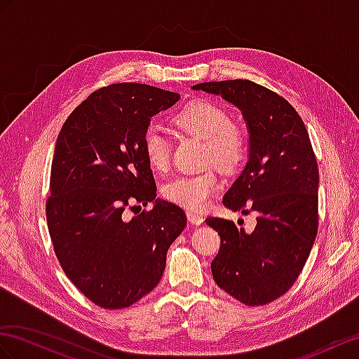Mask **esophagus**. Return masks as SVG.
<instances>
[{
	"instance_id": "34e87169",
	"label": "esophagus",
	"mask_w": 359,
	"mask_h": 359,
	"mask_svg": "<svg viewBox=\"0 0 359 359\" xmlns=\"http://www.w3.org/2000/svg\"><path fill=\"white\" fill-rule=\"evenodd\" d=\"M187 218H188V222H189L191 224H196V226L203 224V222H205L203 215L196 214V212H191V210H188V212H187Z\"/></svg>"
}]
</instances>
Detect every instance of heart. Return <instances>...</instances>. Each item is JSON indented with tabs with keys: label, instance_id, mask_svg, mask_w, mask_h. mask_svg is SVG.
<instances>
[{
	"label": "heart",
	"instance_id": "1",
	"mask_svg": "<svg viewBox=\"0 0 359 359\" xmlns=\"http://www.w3.org/2000/svg\"><path fill=\"white\" fill-rule=\"evenodd\" d=\"M180 130L205 141V162L224 171H232L247 153V136L243 128L232 123L227 112L210 101L196 100L182 107L172 118ZM142 151L150 167L163 171L170 165V141L158 127H147L142 136ZM219 188L214 171L179 176L162 187V196L171 203L188 210H201Z\"/></svg>",
	"mask_w": 359,
	"mask_h": 359
}]
</instances>
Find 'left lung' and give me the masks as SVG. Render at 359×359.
I'll use <instances>...</instances> for the list:
<instances>
[{"label": "left lung", "instance_id": "obj_1", "mask_svg": "<svg viewBox=\"0 0 359 359\" xmlns=\"http://www.w3.org/2000/svg\"><path fill=\"white\" fill-rule=\"evenodd\" d=\"M192 89L240 109L249 132L247 163L223 205L244 215L253 210L258 223L245 232L231 219H206L222 238L214 280L244 305H267L296 282L317 235L318 168L306 127L287 100L250 80Z\"/></svg>", "mask_w": 359, "mask_h": 359}]
</instances>
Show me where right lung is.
Here are the masks:
<instances>
[{"label":"right lung","mask_w":359,"mask_h":359,"mask_svg":"<svg viewBox=\"0 0 359 359\" xmlns=\"http://www.w3.org/2000/svg\"><path fill=\"white\" fill-rule=\"evenodd\" d=\"M180 100L176 92L116 83L90 94L57 136L47 223L69 280L104 309H121L159 283L171 243L187 226L183 210L156 198L142 151L151 116ZM154 203L130 220L126 206Z\"/></svg>","instance_id":"1"}]
</instances>
